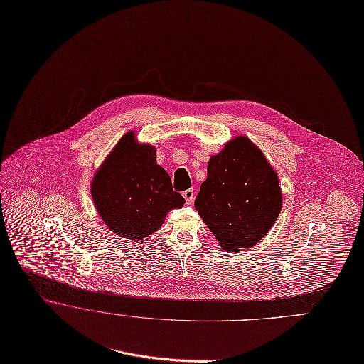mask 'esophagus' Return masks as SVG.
<instances>
[{"mask_svg": "<svg viewBox=\"0 0 364 364\" xmlns=\"http://www.w3.org/2000/svg\"><path fill=\"white\" fill-rule=\"evenodd\" d=\"M183 197L186 198V203H187L188 205H191L193 201H194V190H193V188L186 190V191L183 193Z\"/></svg>", "mask_w": 364, "mask_h": 364, "instance_id": "1", "label": "esophagus"}]
</instances>
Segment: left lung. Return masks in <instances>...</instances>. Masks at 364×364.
<instances>
[{
	"instance_id": "obj_1",
	"label": "left lung",
	"mask_w": 364,
	"mask_h": 364,
	"mask_svg": "<svg viewBox=\"0 0 364 364\" xmlns=\"http://www.w3.org/2000/svg\"><path fill=\"white\" fill-rule=\"evenodd\" d=\"M207 170L194 203L200 217L225 250L255 246L282 211L277 173L246 136H236L211 156Z\"/></svg>"
}]
</instances>
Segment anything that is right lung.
<instances>
[{
    "mask_svg": "<svg viewBox=\"0 0 364 364\" xmlns=\"http://www.w3.org/2000/svg\"><path fill=\"white\" fill-rule=\"evenodd\" d=\"M91 197L104 223L129 240L154 233L168 211L186 204L156 163V147L138 144L134 131L119 139L94 174Z\"/></svg>",
    "mask_w": 364,
    "mask_h": 364,
    "instance_id": "right-lung-1",
    "label": "right lung"
}]
</instances>
